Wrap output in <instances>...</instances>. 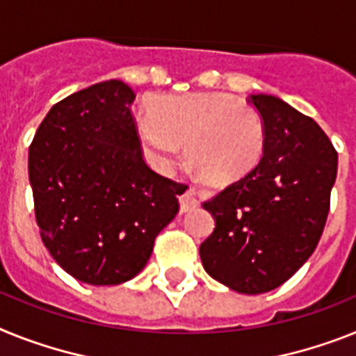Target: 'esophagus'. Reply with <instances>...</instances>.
<instances>
[{
	"label": "esophagus",
	"instance_id": "1",
	"mask_svg": "<svg viewBox=\"0 0 356 356\" xmlns=\"http://www.w3.org/2000/svg\"><path fill=\"white\" fill-rule=\"evenodd\" d=\"M179 202H181V211H190L197 206V199L193 195V188H186L181 195H179Z\"/></svg>",
	"mask_w": 356,
	"mask_h": 356
}]
</instances>
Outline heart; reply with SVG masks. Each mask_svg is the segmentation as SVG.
Listing matches in <instances>:
<instances>
[{
	"mask_svg": "<svg viewBox=\"0 0 356 356\" xmlns=\"http://www.w3.org/2000/svg\"><path fill=\"white\" fill-rule=\"evenodd\" d=\"M136 115L146 159L168 172L188 141L197 172L217 183L243 177L264 150V122L252 104L220 92L166 95Z\"/></svg>",
	"mask_w": 356,
	"mask_h": 356,
	"instance_id": "b5f03b06",
	"label": "heart"
}]
</instances>
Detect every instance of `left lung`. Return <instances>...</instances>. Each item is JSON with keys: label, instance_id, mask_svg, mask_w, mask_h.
Returning <instances> with one entry per match:
<instances>
[{"label": "left lung", "instance_id": "8db88e82", "mask_svg": "<svg viewBox=\"0 0 356 356\" xmlns=\"http://www.w3.org/2000/svg\"><path fill=\"white\" fill-rule=\"evenodd\" d=\"M264 122L255 168L202 202L215 229L199 248L206 273L237 293L284 284L315 252L339 155L322 128L275 95H250Z\"/></svg>", "mask_w": 356, "mask_h": 356}]
</instances>
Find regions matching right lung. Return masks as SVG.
Wrapping results in <instances>:
<instances>
[{
	"label": "right lung",
	"mask_w": 356,
	"mask_h": 356,
	"mask_svg": "<svg viewBox=\"0 0 356 356\" xmlns=\"http://www.w3.org/2000/svg\"><path fill=\"white\" fill-rule=\"evenodd\" d=\"M119 79L56 103L29 148L35 220L54 261L74 279L115 286L148 262L154 241L179 211L183 184L145 163Z\"/></svg>",
	"instance_id": "add662e5"
}]
</instances>
